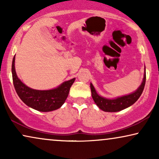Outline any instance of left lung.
Masks as SVG:
<instances>
[{"label": "left lung", "instance_id": "8db88e82", "mask_svg": "<svg viewBox=\"0 0 159 159\" xmlns=\"http://www.w3.org/2000/svg\"><path fill=\"white\" fill-rule=\"evenodd\" d=\"M145 79H146V74H145V72L144 77L142 83L139 88L137 89L133 93L130 94L123 95V96L117 97L115 98H106L99 94L95 90L94 86L92 83H90V89L91 93H92L93 99L95 104L98 106L100 109L106 112H116L125 109L132 104H134L138 101L139 98L142 94L143 89H144L145 84Z\"/></svg>", "mask_w": 159, "mask_h": 159}]
</instances>
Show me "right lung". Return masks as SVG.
<instances>
[{"label": "right lung", "mask_w": 159, "mask_h": 159, "mask_svg": "<svg viewBox=\"0 0 159 159\" xmlns=\"http://www.w3.org/2000/svg\"><path fill=\"white\" fill-rule=\"evenodd\" d=\"M11 71L14 88L20 99L29 107L42 112L52 111L61 107L75 80V78H73L65 81L57 88L51 90H39L30 88L17 77L15 69V56L12 61Z\"/></svg>", "instance_id": "right-lung-1"}]
</instances>
